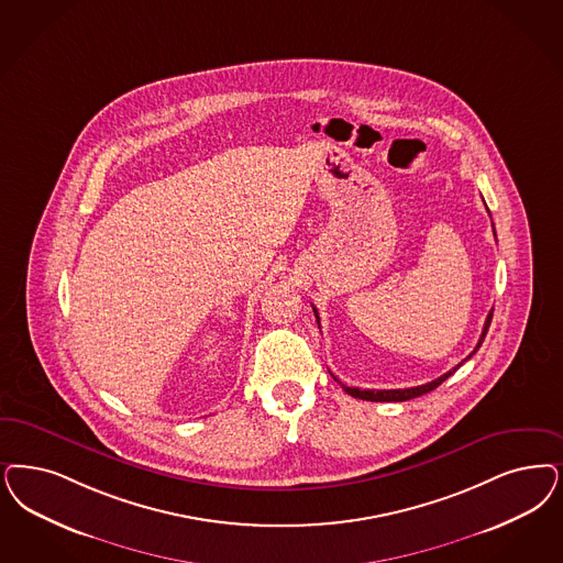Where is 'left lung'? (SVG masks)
I'll return each instance as SVG.
<instances>
[{
    "label": "left lung",
    "mask_w": 563,
    "mask_h": 563,
    "mask_svg": "<svg viewBox=\"0 0 563 563\" xmlns=\"http://www.w3.org/2000/svg\"><path fill=\"white\" fill-rule=\"evenodd\" d=\"M313 313H316V318H318V310H316V308H313ZM490 320H493V311H488L485 329H483V334H481V341H478L476 350L472 351L470 355H474V353L478 351V347L483 345V341H485L486 336V330L490 327ZM318 327H320V318H318ZM470 355H467V357H470ZM467 357H465V360H467ZM464 362H462V364H464ZM462 364H457L455 368L449 369V372H445L443 376H439V378L430 380L427 385H420V387L385 388V390L380 388V390H369V388L345 387V385H341L336 378H334V380H336L341 387L345 388V393H350L351 397H355V399H364V401H408V399H413V397H420V395H424V393L434 390V388L439 387L441 383H445L446 378H449L455 369L460 368Z\"/></svg>",
    "instance_id": "left-lung-1"
}]
</instances>
